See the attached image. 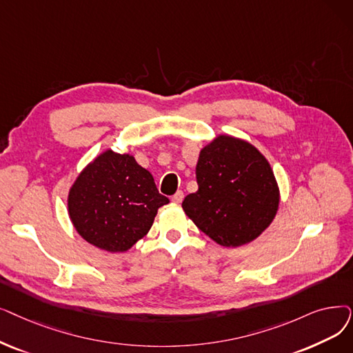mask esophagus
Listing matches in <instances>:
<instances>
[{
    "label": "esophagus",
    "mask_w": 353,
    "mask_h": 353,
    "mask_svg": "<svg viewBox=\"0 0 353 353\" xmlns=\"http://www.w3.org/2000/svg\"><path fill=\"white\" fill-rule=\"evenodd\" d=\"M183 197H185V193H183L181 190H179V192H176V193L173 194V197H172V201H173L174 203H181V201H183Z\"/></svg>",
    "instance_id": "esophagus-1"
}]
</instances>
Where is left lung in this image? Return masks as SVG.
Segmentation results:
<instances>
[{"label":"left lung","mask_w":353,"mask_h":353,"mask_svg":"<svg viewBox=\"0 0 353 353\" xmlns=\"http://www.w3.org/2000/svg\"><path fill=\"white\" fill-rule=\"evenodd\" d=\"M197 192L181 206L203 234L223 247L261 235L279 209V188L265 157L250 143L221 135L196 165Z\"/></svg>","instance_id":"obj_1"}]
</instances>
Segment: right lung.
I'll return each mask as SVG.
<instances>
[{"label": "right lung", "mask_w": 353, "mask_h": 353, "mask_svg": "<svg viewBox=\"0 0 353 353\" xmlns=\"http://www.w3.org/2000/svg\"><path fill=\"white\" fill-rule=\"evenodd\" d=\"M168 199L151 173L130 154L105 151L76 179L69 214L79 235L95 247L124 252L141 239Z\"/></svg>", "instance_id": "obj_1"}]
</instances>
